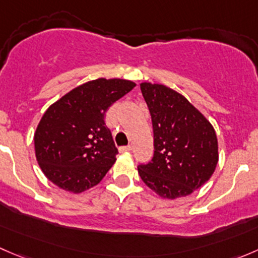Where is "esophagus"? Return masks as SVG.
<instances>
[{"instance_id":"esophagus-1","label":"esophagus","mask_w":258,"mask_h":258,"mask_svg":"<svg viewBox=\"0 0 258 258\" xmlns=\"http://www.w3.org/2000/svg\"><path fill=\"white\" fill-rule=\"evenodd\" d=\"M132 150V146L131 145H127V146H121L119 147V152H128V151Z\"/></svg>"}]
</instances>
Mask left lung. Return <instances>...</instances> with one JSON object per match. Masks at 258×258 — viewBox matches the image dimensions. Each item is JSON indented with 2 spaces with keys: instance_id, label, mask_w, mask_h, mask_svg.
Returning a JSON list of instances; mask_svg holds the SVG:
<instances>
[{
  "instance_id": "left-lung-1",
  "label": "left lung",
  "mask_w": 258,
  "mask_h": 258,
  "mask_svg": "<svg viewBox=\"0 0 258 258\" xmlns=\"http://www.w3.org/2000/svg\"><path fill=\"white\" fill-rule=\"evenodd\" d=\"M153 128V157L139 173L165 199L192 194L209 181L218 161L212 124L187 98L163 85L141 83Z\"/></svg>"
}]
</instances>
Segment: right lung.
Wrapping results in <instances>:
<instances>
[{"label": "right lung", "instance_id": "add662e5", "mask_svg": "<svg viewBox=\"0 0 258 258\" xmlns=\"http://www.w3.org/2000/svg\"><path fill=\"white\" fill-rule=\"evenodd\" d=\"M135 86L127 80H93L46 111L36 130L35 150L49 181L80 194L105 177L118 153L105 114Z\"/></svg>", "mask_w": 258, "mask_h": 258}]
</instances>
